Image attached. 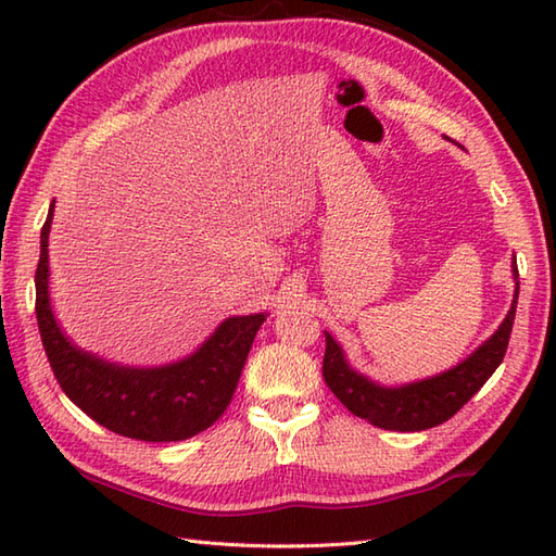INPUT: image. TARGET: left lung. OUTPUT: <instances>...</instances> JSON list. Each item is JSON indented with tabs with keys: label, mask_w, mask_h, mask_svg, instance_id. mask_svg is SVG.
Instances as JSON below:
<instances>
[{
	"label": "left lung",
	"mask_w": 556,
	"mask_h": 556,
	"mask_svg": "<svg viewBox=\"0 0 556 556\" xmlns=\"http://www.w3.org/2000/svg\"><path fill=\"white\" fill-rule=\"evenodd\" d=\"M511 269L514 279H518L516 257ZM516 301L518 281L511 308L506 313L504 323L500 325L497 332L488 341H482L466 361H460L454 368H448L440 375L399 387L380 384L370 380V377L361 375L358 370H353L344 356V349L337 344L332 334L325 332V382L353 416L368 420L375 428L396 432H418L434 428V425H442L444 420L452 418L460 406L468 404L470 396L478 394V389L500 368L506 346H509L516 317Z\"/></svg>",
	"instance_id": "8db88e82"
}]
</instances>
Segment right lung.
Returning <instances> with one entry per match:
<instances>
[{
  "label": "right lung",
  "instance_id": "add662e5",
  "mask_svg": "<svg viewBox=\"0 0 556 556\" xmlns=\"http://www.w3.org/2000/svg\"><path fill=\"white\" fill-rule=\"evenodd\" d=\"M54 200L40 231L35 315L59 387L102 428L140 442H181L207 430L233 396L265 313L227 317L191 356L134 368L78 349L59 327L50 303V241Z\"/></svg>",
  "mask_w": 556,
  "mask_h": 556
}]
</instances>
